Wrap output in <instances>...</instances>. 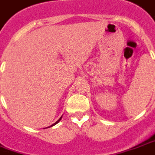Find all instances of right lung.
I'll return each mask as SVG.
<instances>
[{"mask_svg": "<svg viewBox=\"0 0 155 155\" xmlns=\"http://www.w3.org/2000/svg\"><path fill=\"white\" fill-rule=\"evenodd\" d=\"M61 117H62V116H61V118H60L59 120H57V121H56V122H55V123H54V124H53V125H51V126H50V127H53V126H54V125L57 124V123H58V122H59L60 120H61Z\"/></svg>", "mask_w": 155, "mask_h": 155, "instance_id": "add662e5", "label": "right lung"}]
</instances>
